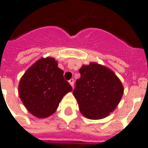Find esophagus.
<instances>
[{
	"label": "esophagus",
	"mask_w": 148,
	"mask_h": 148,
	"mask_svg": "<svg viewBox=\"0 0 148 148\" xmlns=\"http://www.w3.org/2000/svg\"><path fill=\"white\" fill-rule=\"evenodd\" d=\"M69 84L71 85L72 88H74V79H71V80H70Z\"/></svg>",
	"instance_id": "obj_1"
}]
</instances>
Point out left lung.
<instances>
[{
	"label": "left lung",
	"instance_id": "left-lung-1",
	"mask_svg": "<svg viewBox=\"0 0 148 148\" xmlns=\"http://www.w3.org/2000/svg\"><path fill=\"white\" fill-rule=\"evenodd\" d=\"M79 72L81 77L77 80L73 95L81 113L89 119L106 118L123 97L121 81L109 67L95 62L82 65Z\"/></svg>",
	"mask_w": 148,
	"mask_h": 148
}]
</instances>
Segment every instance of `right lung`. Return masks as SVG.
Segmentation results:
<instances>
[{
  "instance_id": "right-lung-1",
  "label": "right lung",
  "mask_w": 148,
  "mask_h": 148,
  "mask_svg": "<svg viewBox=\"0 0 148 148\" xmlns=\"http://www.w3.org/2000/svg\"><path fill=\"white\" fill-rule=\"evenodd\" d=\"M72 88L64 78V71L53 57H42L20 79L18 95L32 116L44 119L56 111L62 98Z\"/></svg>"
}]
</instances>
